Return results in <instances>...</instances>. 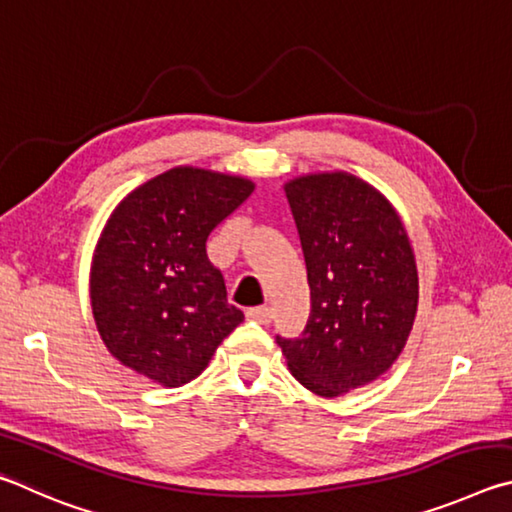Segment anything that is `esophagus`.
I'll return each instance as SVG.
<instances>
[{
	"label": "esophagus",
	"mask_w": 512,
	"mask_h": 512,
	"mask_svg": "<svg viewBox=\"0 0 512 512\" xmlns=\"http://www.w3.org/2000/svg\"><path fill=\"white\" fill-rule=\"evenodd\" d=\"M272 308L270 306H258V308H249L247 310V319L256 321V324H270L272 321Z\"/></svg>",
	"instance_id": "esophagus-1"
}]
</instances>
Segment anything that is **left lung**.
Listing matches in <instances>:
<instances>
[{"instance_id":"obj_1","label":"left lung","mask_w":512,"mask_h":512,"mask_svg":"<svg viewBox=\"0 0 512 512\" xmlns=\"http://www.w3.org/2000/svg\"><path fill=\"white\" fill-rule=\"evenodd\" d=\"M306 256L310 317L276 337L290 373L321 398L378 380L405 348L418 310V270L405 224L378 188L344 170L285 182Z\"/></svg>"}]
</instances>
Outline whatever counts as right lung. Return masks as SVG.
Here are the masks:
<instances>
[{
    "instance_id": "right-lung-1",
    "label": "right lung",
    "mask_w": 512,
    "mask_h": 512,
    "mask_svg": "<svg viewBox=\"0 0 512 512\" xmlns=\"http://www.w3.org/2000/svg\"><path fill=\"white\" fill-rule=\"evenodd\" d=\"M251 191L247 177L175 166L116 204L94 249L89 299L98 335L123 366L182 387L245 319L227 303L206 238Z\"/></svg>"
}]
</instances>
